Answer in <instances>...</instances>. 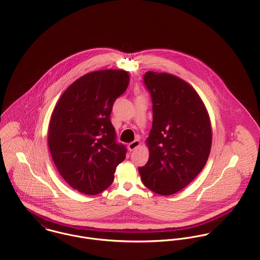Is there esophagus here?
Returning <instances> with one entry per match:
<instances>
[{"instance_id":"1","label":"esophagus","mask_w":260,"mask_h":260,"mask_svg":"<svg viewBox=\"0 0 260 260\" xmlns=\"http://www.w3.org/2000/svg\"><path fill=\"white\" fill-rule=\"evenodd\" d=\"M140 145H141V143H140V141H139V140H136V141H134L133 143L128 144V145H127V147H128V149H129L131 151H133V150H135L136 148H138V147H139Z\"/></svg>"}]
</instances>
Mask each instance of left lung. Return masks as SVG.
Listing matches in <instances>:
<instances>
[{
  "mask_svg": "<svg viewBox=\"0 0 260 260\" xmlns=\"http://www.w3.org/2000/svg\"><path fill=\"white\" fill-rule=\"evenodd\" d=\"M144 80L152 99L153 119L145 141L148 161L139 172L151 191L172 196L205 166L212 143L211 122L200 94L182 79L147 72Z\"/></svg>",
  "mask_w": 260,
  "mask_h": 260,
  "instance_id": "obj_1",
  "label": "left lung"
}]
</instances>
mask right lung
<instances>
[{
  "instance_id": "obj_1",
  "label": "right lung",
  "mask_w": 260,
  "mask_h": 260,
  "mask_svg": "<svg viewBox=\"0 0 260 260\" xmlns=\"http://www.w3.org/2000/svg\"><path fill=\"white\" fill-rule=\"evenodd\" d=\"M129 82L124 70L86 74L60 95L52 113L48 144L61 177L74 189L98 194L115 179L125 147L116 143L113 105Z\"/></svg>"
}]
</instances>
